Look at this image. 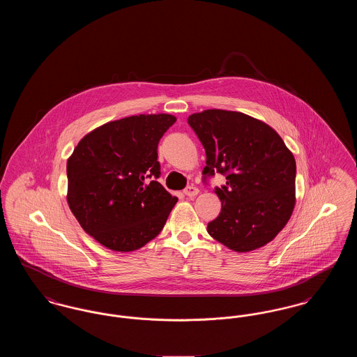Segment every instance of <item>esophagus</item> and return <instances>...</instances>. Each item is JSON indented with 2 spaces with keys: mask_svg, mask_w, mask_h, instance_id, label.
<instances>
[{
  "mask_svg": "<svg viewBox=\"0 0 357 357\" xmlns=\"http://www.w3.org/2000/svg\"><path fill=\"white\" fill-rule=\"evenodd\" d=\"M185 195L187 197H190V198H192V197H197L198 195V192H199V190L197 188V187L194 186H188L185 188Z\"/></svg>",
  "mask_w": 357,
  "mask_h": 357,
  "instance_id": "1",
  "label": "esophagus"
}]
</instances>
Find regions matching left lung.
<instances>
[{
    "mask_svg": "<svg viewBox=\"0 0 357 357\" xmlns=\"http://www.w3.org/2000/svg\"><path fill=\"white\" fill-rule=\"evenodd\" d=\"M187 123L206 151L204 183L215 172L226 176L214 190L222 208L207 233L238 253L271 242L296 202V160L281 136L261 120L225 109L192 114Z\"/></svg>",
    "mask_w": 357,
    "mask_h": 357,
    "instance_id": "1",
    "label": "left lung"
}]
</instances>
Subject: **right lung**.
<instances>
[{"instance_id": "1", "label": "right lung", "mask_w": 357, "mask_h": 357, "mask_svg": "<svg viewBox=\"0 0 357 357\" xmlns=\"http://www.w3.org/2000/svg\"><path fill=\"white\" fill-rule=\"evenodd\" d=\"M175 121L167 114L109 121L73 150L67 163L69 208L102 246L132 252L162 231L178 198L156 181L158 144Z\"/></svg>"}]
</instances>
